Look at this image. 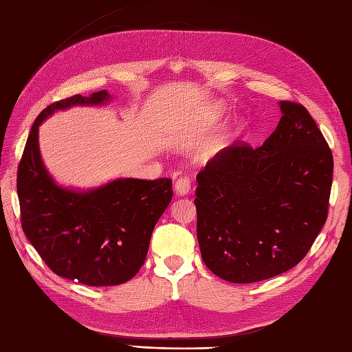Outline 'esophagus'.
Wrapping results in <instances>:
<instances>
[{
  "label": "esophagus",
  "instance_id": "esophagus-1",
  "mask_svg": "<svg viewBox=\"0 0 352 352\" xmlns=\"http://www.w3.org/2000/svg\"><path fill=\"white\" fill-rule=\"evenodd\" d=\"M189 189H191V180H189L188 177H180V179L176 180V184H175V192H176L179 197L188 195Z\"/></svg>",
  "mask_w": 352,
  "mask_h": 352
}]
</instances>
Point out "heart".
<instances>
[{
	"label": "heart",
	"mask_w": 352,
	"mask_h": 352,
	"mask_svg": "<svg viewBox=\"0 0 352 352\" xmlns=\"http://www.w3.org/2000/svg\"><path fill=\"white\" fill-rule=\"evenodd\" d=\"M223 111H225V108L221 107V105H213V107L208 108L207 112L204 113L203 121L199 122V130L206 131L208 129H212L216 124V122L222 118Z\"/></svg>",
	"instance_id": "obj_1"
}]
</instances>
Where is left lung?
Instances as JSON below:
<instances>
[{"mask_svg": "<svg viewBox=\"0 0 352 352\" xmlns=\"http://www.w3.org/2000/svg\"><path fill=\"white\" fill-rule=\"evenodd\" d=\"M259 148L219 151L197 176V236L206 267L230 283L272 278L298 265L327 219L333 155L300 103Z\"/></svg>", "mask_w": 352, "mask_h": 352, "instance_id": "8db88e82", "label": "left lung"}]
</instances>
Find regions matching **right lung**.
I'll return each instance as SVG.
<instances>
[{
  "label": "right lung",
  "instance_id": "1",
  "mask_svg": "<svg viewBox=\"0 0 352 352\" xmlns=\"http://www.w3.org/2000/svg\"><path fill=\"white\" fill-rule=\"evenodd\" d=\"M102 90L75 94L36 117L17 170L22 228L38 254L59 277L105 287L129 281L146 259L151 235L172 201V180L118 177L90 189L59 185L44 166L38 129L56 111L102 107Z\"/></svg>",
  "mask_w": 352,
  "mask_h": 352
}]
</instances>
